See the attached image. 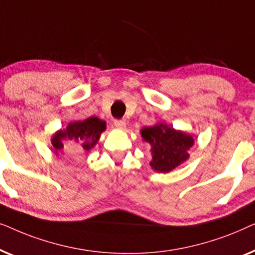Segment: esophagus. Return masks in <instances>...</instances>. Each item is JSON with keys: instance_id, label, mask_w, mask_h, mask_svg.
<instances>
[{"instance_id": "esophagus-1", "label": "esophagus", "mask_w": 255, "mask_h": 255, "mask_svg": "<svg viewBox=\"0 0 255 255\" xmlns=\"http://www.w3.org/2000/svg\"><path fill=\"white\" fill-rule=\"evenodd\" d=\"M114 125L116 128H121V130H123L127 127V122L123 121V120H116L114 121Z\"/></svg>"}]
</instances>
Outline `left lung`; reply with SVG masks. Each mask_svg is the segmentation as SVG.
Wrapping results in <instances>:
<instances>
[{"label": "left lung", "instance_id": "left-lung-1", "mask_svg": "<svg viewBox=\"0 0 255 255\" xmlns=\"http://www.w3.org/2000/svg\"><path fill=\"white\" fill-rule=\"evenodd\" d=\"M141 137L151 144L152 161L149 165L156 172L168 173L189 158L194 138L186 132L177 131L166 124L141 128Z\"/></svg>", "mask_w": 255, "mask_h": 255}]
</instances>
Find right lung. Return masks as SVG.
Returning a JSON list of instances; mask_svg holds the SVG:
<instances>
[{"label": "right lung", "instance_id": "obj_1", "mask_svg": "<svg viewBox=\"0 0 255 255\" xmlns=\"http://www.w3.org/2000/svg\"><path fill=\"white\" fill-rule=\"evenodd\" d=\"M106 122L97 117L72 122L67 128L55 132L52 137L51 142L55 154L64 148V140L75 142L82 151H90L97 144L101 133L106 130Z\"/></svg>", "mask_w": 255, "mask_h": 255}]
</instances>
